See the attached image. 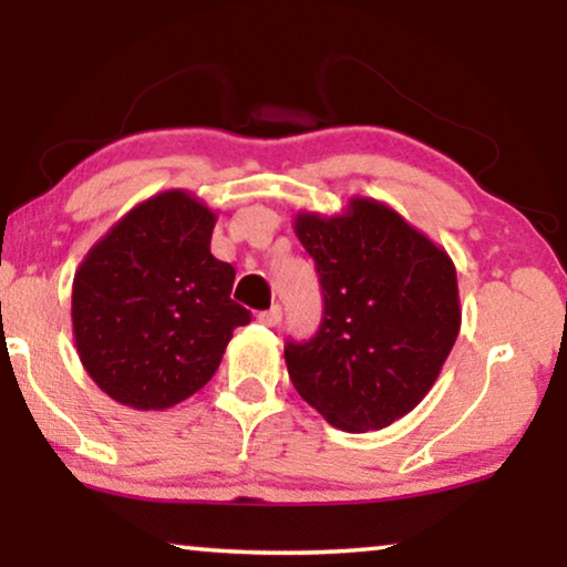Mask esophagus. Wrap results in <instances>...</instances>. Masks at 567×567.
<instances>
[{
	"mask_svg": "<svg viewBox=\"0 0 567 567\" xmlns=\"http://www.w3.org/2000/svg\"><path fill=\"white\" fill-rule=\"evenodd\" d=\"M258 322L266 324V328H276L278 322H281V307L274 305L270 309H266V312L258 315Z\"/></svg>",
	"mask_w": 567,
	"mask_h": 567,
	"instance_id": "esophagus-1",
	"label": "esophagus"
}]
</instances>
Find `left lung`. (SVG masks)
I'll return each mask as SVG.
<instances>
[{"label": "left lung", "mask_w": 567, "mask_h": 567, "mask_svg": "<svg viewBox=\"0 0 567 567\" xmlns=\"http://www.w3.org/2000/svg\"><path fill=\"white\" fill-rule=\"evenodd\" d=\"M293 231L317 262L324 317L307 343H286L289 379L336 429H386L429 394L460 336L454 262L374 198L301 212Z\"/></svg>", "instance_id": "8db88e82"}]
</instances>
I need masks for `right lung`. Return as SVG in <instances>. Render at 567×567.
Segmentation results:
<instances>
[{"instance_id": "add662e5", "label": "right lung", "mask_w": 567, "mask_h": 567, "mask_svg": "<svg viewBox=\"0 0 567 567\" xmlns=\"http://www.w3.org/2000/svg\"><path fill=\"white\" fill-rule=\"evenodd\" d=\"M216 214L188 190L142 200L84 255L72 286L76 353L100 390L167 410L219 369L250 312L229 299L235 268L212 255Z\"/></svg>"}]
</instances>
